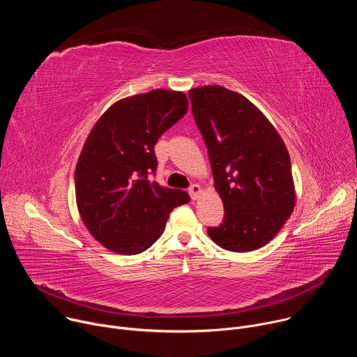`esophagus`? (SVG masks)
I'll return each mask as SVG.
<instances>
[{"label":"esophagus","instance_id":"esophagus-1","mask_svg":"<svg viewBox=\"0 0 357 357\" xmlns=\"http://www.w3.org/2000/svg\"><path fill=\"white\" fill-rule=\"evenodd\" d=\"M188 192H189L190 197L195 200V199H197V196L200 195V192H202V188H200L197 183H193V185H190V186H189Z\"/></svg>","mask_w":357,"mask_h":357}]
</instances>
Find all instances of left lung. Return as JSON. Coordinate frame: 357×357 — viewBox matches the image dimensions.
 Segmentation results:
<instances>
[{"label":"left lung","mask_w":357,"mask_h":357,"mask_svg":"<svg viewBox=\"0 0 357 357\" xmlns=\"http://www.w3.org/2000/svg\"><path fill=\"white\" fill-rule=\"evenodd\" d=\"M195 123L206 144L225 218L209 227L225 250L267 244L295 205L291 160L280 134L250 101L223 86L189 90Z\"/></svg>","instance_id":"8db88e82"}]
</instances>
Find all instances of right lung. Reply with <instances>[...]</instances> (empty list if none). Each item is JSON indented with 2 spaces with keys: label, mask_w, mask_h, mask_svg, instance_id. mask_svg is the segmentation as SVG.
I'll return each instance as SVG.
<instances>
[{
  "label": "right lung",
  "mask_w": 357,
  "mask_h": 357,
  "mask_svg": "<svg viewBox=\"0 0 357 357\" xmlns=\"http://www.w3.org/2000/svg\"><path fill=\"white\" fill-rule=\"evenodd\" d=\"M188 110L181 91L151 90L113 105L89 134L75 171L80 216L93 237L120 254H138L164 233L169 213L190 200L161 186L155 144Z\"/></svg>",
  "instance_id": "right-lung-1"
}]
</instances>
